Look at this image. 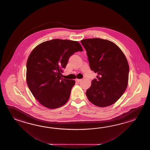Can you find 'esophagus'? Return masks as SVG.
<instances>
[{"label":"esophagus","instance_id":"1","mask_svg":"<svg viewBox=\"0 0 150 150\" xmlns=\"http://www.w3.org/2000/svg\"><path fill=\"white\" fill-rule=\"evenodd\" d=\"M81 80L82 79H76V81H77V82H79L80 81H81Z\"/></svg>","mask_w":150,"mask_h":150}]
</instances>
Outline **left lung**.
<instances>
[{
    "mask_svg": "<svg viewBox=\"0 0 150 150\" xmlns=\"http://www.w3.org/2000/svg\"><path fill=\"white\" fill-rule=\"evenodd\" d=\"M87 52L91 70L97 79L86 91L90 102L105 107L116 102L127 88L129 67L125 54L113 42L101 38L81 41Z\"/></svg>",
    "mask_w": 150,
    "mask_h": 150,
    "instance_id": "left-lung-1",
    "label": "left lung"
}]
</instances>
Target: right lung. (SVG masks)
Returning a JSON list of instances; mask_svg holds the SVG:
<instances>
[{
	"label": "right lung",
	"mask_w": 150,
	"mask_h": 150,
	"mask_svg": "<svg viewBox=\"0 0 150 150\" xmlns=\"http://www.w3.org/2000/svg\"><path fill=\"white\" fill-rule=\"evenodd\" d=\"M83 51L78 42L54 39L42 43L31 52L26 65V80L42 105L56 109L67 102L75 81L61 78L63 69L74 53Z\"/></svg>",
	"instance_id": "add662e5"
}]
</instances>
